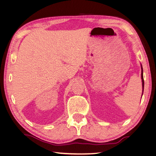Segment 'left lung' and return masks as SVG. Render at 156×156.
I'll use <instances>...</instances> for the list:
<instances>
[{
    "mask_svg": "<svg viewBox=\"0 0 156 156\" xmlns=\"http://www.w3.org/2000/svg\"><path fill=\"white\" fill-rule=\"evenodd\" d=\"M141 66V79H142V86H143V90H144V79H143V66ZM143 95V94H142Z\"/></svg>",
    "mask_w": 156,
    "mask_h": 156,
    "instance_id": "obj_1",
    "label": "left lung"
}]
</instances>
